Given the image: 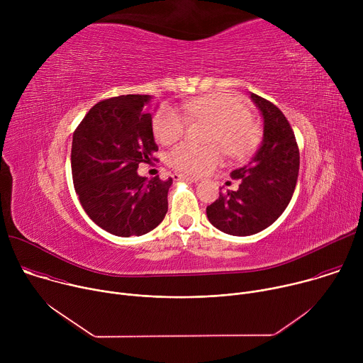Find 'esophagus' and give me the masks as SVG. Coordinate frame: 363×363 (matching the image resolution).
Masks as SVG:
<instances>
[{
  "instance_id": "1",
  "label": "esophagus",
  "mask_w": 363,
  "mask_h": 363,
  "mask_svg": "<svg viewBox=\"0 0 363 363\" xmlns=\"http://www.w3.org/2000/svg\"><path fill=\"white\" fill-rule=\"evenodd\" d=\"M174 181H189V182H198V178H194V177H189V175H185V174H174L172 175Z\"/></svg>"
}]
</instances>
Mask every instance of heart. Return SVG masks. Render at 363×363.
I'll return each instance as SVG.
<instances>
[{
    "instance_id": "obj_1",
    "label": "heart",
    "mask_w": 363,
    "mask_h": 363,
    "mask_svg": "<svg viewBox=\"0 0 363 363\" xmlns=\"http://www.w3.org/2000/svg\"><path fill=\"white\" fill-rule=\"evenodd\" d=\"M191 119L213 123L210 140L220 143L231 157L248 155L258 142V129L251 122V112L245 103L231 93H213L186 101L184 105ZM188 119L178 109L164 105L153 116V133L161 143L171 145L186 130ZM223 152L218 145L196 146L182 142L175 146L168 162L172 168L188 175H201L221 162Z\"/></svg>"
}]
</instances>
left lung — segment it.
Returning a JSON list of instances; mask_svg holds the SVG:
<instances>
[{
    "instance_id": "left-lung-1",
    "label": "left lung",
    "mask_w": 363,
    "mask_h": 363,
    "mask_svg": "<svg viewBox=\"0 0 363 363\" xmlns=\"http://www.w3.org/2000/svg\"><path fill=\"white\" fill-rule=\"evenodd\" d=\"M263 116V140L251 161L233 171L237 191L220 192L206 206V217L230 235H252L270 227L289 205L298 175L300 155L293 129L272 101L250 93Z\"/></svg>"
}]
</instances>
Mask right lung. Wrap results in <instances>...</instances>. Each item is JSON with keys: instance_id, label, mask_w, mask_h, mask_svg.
I'll use <instances>...</instances> for the list:
<instances>
[{"instance_id": "1", "label": "right lung", "mask_w": 363, "mask_h": 363, "mask_svg": "<svg viewBox=\"0 0 363 363\" xmlns=\"http://www.w3.org/2000/svg\"><path fill=\"white\" fill-rule=\"evenodd\" d=\"M149 94L101 100L73 133L72 174L86 214L118 237L143 235L168 211L172 178L147 179L138 174L158 150L152 130Z\"/></svg>"}]
</instances>
